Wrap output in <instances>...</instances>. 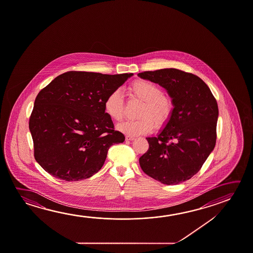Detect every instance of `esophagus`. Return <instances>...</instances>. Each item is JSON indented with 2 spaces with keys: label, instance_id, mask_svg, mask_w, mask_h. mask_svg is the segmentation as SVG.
Segmentation results:
<instances>
[{
  "label": "esophagus",
  "instance_id": "esophagus-1",
  "mask_svg": "<svg viewBox=\"0 0 253 253\" xmlns=\"http://www.w3.org/2000/svg\"><path fill=\"white\" fill-rule=\"evenodd\" d=\"M125 139H126V141H132L135 139V137H132V136H126Z\"/></svg>",
  "mask_w": 253,
  "mask_h": 253
}]
</instances>
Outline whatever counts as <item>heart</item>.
<instances>
[{"label": "heart", "instance_id": "1", "mask_svg": "<svg viewBox=\"0 0 253 253\" xmlns=\"http://www.w3.org/2000/svg\"><path fill=\"white\" fill-rule=\"evenodd\" d=\"M128 92L143 105L137 120H127L117 125L120 132L128 136H139L152 131L153 125L162 128L169 122L174 103L169 96L163 94L161 87L148 80H137L128 87ZM104 110L114 121H121L125 115V102L119 90L111 91L104 101Z\"/></svg>", "mask_w": 253, "mask_h": 253}]
</instances>
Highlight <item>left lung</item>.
I'll use <instances>...</instances> for the list:
<instances>
[{
  "mask_svg": "<svg viewBox=\"0 0 253 253\" xmlns=\"http://www.w3.org/2000/svg\"><path fill=\"white\" fill-rule=\"evenodd\" d=\"M137 76L166 89L174 103L169 122L156 137H146L149 149L139 158L141 169L167 185L187 181L199 172L215 146L219 116L215 98L198 76L176 69Z\"/></svg>",
  "mask_w": 253,
  "mask_h": 253,
  "instance_id": "8db88e82",
  "label": "left lung"
}]
</instances>
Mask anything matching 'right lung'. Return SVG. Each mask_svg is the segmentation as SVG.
<instances>
[{"label":"right lung","mask_w":253,"mask_h":253,"mask_svg":"<svg viewBox=\"0 0 253 253\" xmlns=\"http://www.w3.org/2000/svg\"><path fill=\"white\" fill-rule=\"evenodd\" d=\"M133 73L69 71L39 92L29 121L34 157L47 173L71 182L103 166L109 147L125 141L104 110L111 91Z\"/></svg>","instance_id":"add662e5"}]
</instances>
